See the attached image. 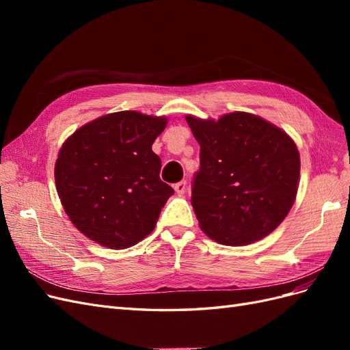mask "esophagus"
<instances>
[{
  "mask_svg": "<svg viewBox=\"0 0 350 350\" xmlns=\"http://www.w3.org/2000/svg\"><path fill=\"white\" fill-rule=\"evenodd\" d=\"M174 188H175L176 194H184V193H185V189H187V181L176 183V184L174 185Z\"/></svg>",
  "mask_w": 350,
  "mask_h": 350,
  "instance_id": "obj_1",
  "label": "esophagus"
}]
</instances>
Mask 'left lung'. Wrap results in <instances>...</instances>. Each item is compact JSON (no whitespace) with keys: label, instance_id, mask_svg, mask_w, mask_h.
<instances>
[{"label":"left lung","instance_id":"left-lung-1","mask_svg":"<svg viewBox=\"0 0 350 350\" xmlns=\"http://www.w3.org/2000/svg\"><path fill=\"white\" fill-rule=\"evenodd\" d=\"M200 144L191 204L200 228L225 245L267 237L292 208L301 171L295 142L279 126L248 112L215 120L187 115Z\"/></svg>","mask_w":350,"mask_h":350}]
</instances>
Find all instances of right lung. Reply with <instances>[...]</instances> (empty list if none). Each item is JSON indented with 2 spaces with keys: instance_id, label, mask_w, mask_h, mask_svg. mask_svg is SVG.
Wrapping results in <instances>:
<instances>
[{
  "instance_id": "add662e5",
  "label": "right lung",
  "mask_w": 350,
  "mask_h": 350,
  "mask_svg": "<svg viewBox=\"0 0 350 350\" xmlns=\"http://www.w3.org/2000/svg\"><path fill=\"white\" fill-rule=\"evenodd\" d=\"M165 116L121 111L70 135L55 162V184L72 225L112 250L135 245L156 226L172 187L165 184L152 144Z\"/></svg>"
}]
</instances>
